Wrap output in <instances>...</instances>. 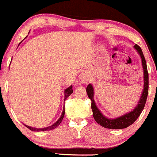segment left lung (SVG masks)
Listing matches in <instances>:
<instances>
[{"mask_svg": "<svg viewBox=\"0 0 157 157\" xmlns=\"http://www.w3.org/2000/svg\"><path fill=\"white\" fill-rule=\"evenodd\" d=\"M134 48L139 52L140 56L141 57V59H142V65L143 68H144V91H143L142 95L140 97V101L138 102L137 106L133 111L128 113V114H124V115L121 116L120 117H117L116 119L107 118L101 113V111L96 107L94 98H93V97H94V91H93L92 85L89 84L86 88L87 94H88V98L91 101V107L93 112V117H94L95 121L98 124H100L101 126L104 127L105 128H108V129H123V128H128L130 125H131L132 124L134 123L135 121L140 115L141 112H142V111L144 108V106H145L146 101H147L149 91V74L148 71H147V63H146V59L144 58L142 49L136 44L134 46Z\"/></svg>", "mask_w": 157, "mask_h": 157, "instance_id": "left-lung-1", "label": "left lung"}]
</instances>
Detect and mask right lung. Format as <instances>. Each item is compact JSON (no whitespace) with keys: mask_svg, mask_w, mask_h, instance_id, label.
I'll list each match as a JSON object with an SVG mask.
<instances>
[{"mask_svg":"<svg viewBox=\"0 0 157 157\" xmlns=\"http://www.w3.org/2000/svg\"><path fill=\"white\" fill-rule=\"evenodd\" d=\"M73 92V90H72V86H70L68 88H66V90H65V100H66V98H67L68 97H69V95H70ZM64 115H65V110L63 109V114H62L61 117H60V118L59 119L58 121H57L54 124H52V126L49 127V128H43V129H38V128H31V127H29L27 126V125H25L27 128H29V130H31V131H50V130H52V129H55L56 128H57V127L59 126V125L60 124V123L62 122V121H63V117H64Z\"/></svg>","mask_w":157,"mask_h":157,"instance_id":"right-lung-1","label":"right lung"}]
</instances>
